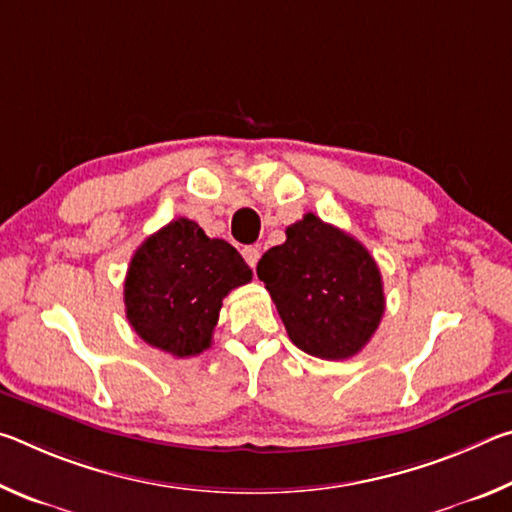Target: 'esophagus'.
<instances>
[{
    "label": "esophagus",
    "instance_id": "obj_1",
    "mask_svg": "<svg viewBox=\"0 0 512 512\" xmlns=\"http://www.w3.org/2000/svg\"><path fill=\"white\" fill-rule=\"evenodd\" d=\"M241 255H244V259H246L250 268L257 266V262H259V248L257 246H246L244 250H241Z\"/></svg>",
    "mask_w": 512,
    "mask_h": 512
}]
</instances>
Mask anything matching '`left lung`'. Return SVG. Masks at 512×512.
<instances>
[{
	"label": "left lung",
	"instance_id": "1",
	"mask_svg": "<svg viewBox=\"0 0 512 512\" xmlns=\"http://www.w3.org/2000/svg\"><path fill=\"white\" fill-rule=\"evenodd\" d=\"M289 339L311 357L341 361L366 348L384 316L379 266L366 246L305 214L257 264Z\"/></svg>",
	"mask_w": 512,
	"mask_h": 512
}]
</instances>
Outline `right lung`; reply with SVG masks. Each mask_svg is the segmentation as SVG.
Returning a JSON list of instances; mask_svg holds the SVG:
<instances>
[{
  "label": "right lung",
  "instance_id": "add662e5",
  "mask_svg": "<svg viewBox=\"0 0 512 512\" xmlns=\"http://www.w3.org/2000/svg\"><path fill=\"white\" fill-rule=\"evenodd\" d=\"M250 280L237 248L180 216L135 250L124 284L126 318L144 343L196 357L212 345L223 298Z\"/></svg>",
  "mask_w": 512,
  "mask_h": 512
}]
</instances>
